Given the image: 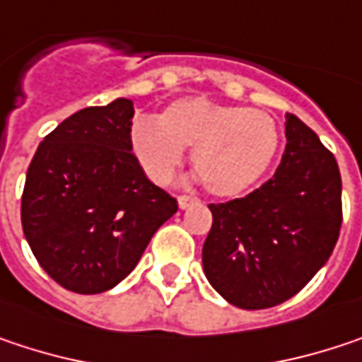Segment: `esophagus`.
I'll use <instances>...</instances> for the list:
<instances>
[{
	"mask_svg": "<svg viewBox=\"0 0 362 362\" xmlns=\"http://www.w3.org/2000/svg\"><path fill=\"white\" fill-rule=\"evenodd\" d=\"M194 203H199L197 197H190V194H182V197H178V207H180V209H188V207L194 205Z\"/></svg>",
	"mask_w": 362,
	"mask_h": 362,
	"instance_id": "34e87169",
	"label": "esophagus"
}]
</instances>
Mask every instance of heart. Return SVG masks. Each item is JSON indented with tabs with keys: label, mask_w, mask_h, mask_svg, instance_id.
Wrapping results in <instances>:
<instances>
[{
	"label": "heart",
	"mask_w": 362,
	"mask_h": 362,
	"mask_svg": "<svg viewBox=\"0 0 362 362\" xmlns=\"http://www.w3.org/2000/svg\"><path fill=\"white\" fill-rule=\"evenodd\" d=\"M130 145L148 178L168 184L192 148L190 161L201 184L215 197H238L263 178L278 153L272 115L207 97H184L159 117L139 119Z\"/></svg>",
	"instance_id": "1"
}]
</instances>
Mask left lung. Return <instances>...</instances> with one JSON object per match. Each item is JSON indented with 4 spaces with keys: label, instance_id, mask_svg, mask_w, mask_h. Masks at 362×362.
<instances>
[{
    "label": "left lung",
    "instance_id": "obj_1",
    "mask_svg": "<svg viewBox=\"0 0 362 362\" xmlns=\"http://www.w3.org/2000/svg\"><path fill=\"white\" fill-rule=\"evenodd\" d=\"M203 245L209 284L234 307L257 311L292 298L325 265L342 226L336 157L296 115L274 178L243 199L209 205Z\"/></svg>",
    "mask_w": 362,
    "mask_h": 362
}]
</instances>
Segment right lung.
Here are the masks:
<instances>
[{"instance_id":"1","label":"right lung","mask_w":362,"mask_h":362,"mask_svg":"<svg viewBox=\"0 0 362 362\" xmlns=\"http://www.w3.org/2000/svg\"><path fill=\"white\" fill-rule=\"evenodd\" d=\"M132 117L124 97L84 107L43 139L26 172V243L47 276L76 294L117 286L178 211L132 153Z\"/></svg>"}]
</instances>
